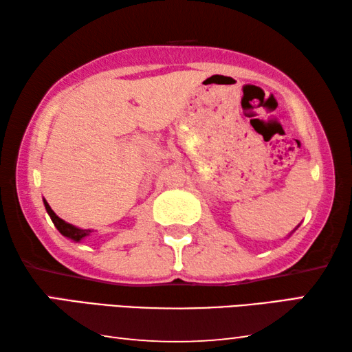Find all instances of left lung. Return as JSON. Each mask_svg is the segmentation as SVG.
Returning <instances> with one entry per match:
<instances>
[{"label": "left lung", "mask_w": 352, "mask_h": 352, "mask_svg": "<svg viewBox=\"0 0 352 352\" xmlns=\"http://www.w3.org/2000/svg\"><path fill=\"white\" fill-rule=\"evenodd\" d=\"M296 228H298V226H296ZM296 228H295V230H296ZM295 230H294V231H295ZM294 231H292V233H294ZM292 233H290V234H289V237H290V236H292Z\"/></svg>", "instance_id": "obj_1"}]
</instances>
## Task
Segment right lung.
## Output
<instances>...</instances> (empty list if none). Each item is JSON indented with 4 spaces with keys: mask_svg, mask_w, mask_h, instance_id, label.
Returning a JSON list of instances; mask_svg holds the SVG:
<instances>
[{
    "mask_svg": "<svg viewBox=\"0 0 352 352\" xmlns=\"http://www.w3.org/2000/svg\"><path fill=\"white\" fill-rule=\"evenodd\" d=\"M43 204H45V208H46V212L50 214L52 223H54L56 228L60 231V234L65 236V237H68V239L74 241V242H82L83 239H85V237L91 236L94 231H96V230H83V228H79V226H74V225H71L68 222H65L63 219L58 217L57 214L51 210V206L47 205V201L45 199H43Z\"/></svg>",
    "mask_w": 352,
    "mask_h": 352,
    "instance_id": "add662e5",
    "label": "right lung"
}]
</instances>
